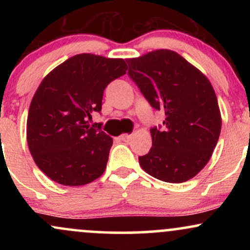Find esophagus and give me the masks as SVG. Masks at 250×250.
Listing matches in <instances>:
<instances>
[{
    "mask_svg": "<svg viewBox=\"0 0 250 250\" xmlns=\"http://www.w3.org/2000/svg\"><path fill=\"white\" fill-rule=\"evenodd\" d=\"M120 140H122L123 142H128L131 140V135H128V134H122L121 136H120Z\"/></svg>",
    "mask_w": 250,
    "mask_h": 250,
    "instance_id": "1",
    "label": "esophagus"
}]
</instances>
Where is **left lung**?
Segmentation results:
<instances>
[{"label": "left lung", "instance_id": "obj_1", "mask_svg": "<svg viewBox=\"0 0 250 250\" xmlns=\"http://www.w3.org/2000/svg\"><path fill=\"white\" fill-rule=\"evenodd\" d=\"M128 75L157 110L163 128H151L153 147L139 157L146 173L157 180H190L210 160L221 133V113L209 80L173 50L159 49L127 60Z\"/></svg>", "mask_w": 250, "mask_h": 250}]
</instances>
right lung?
<instances>
[{"mask_svg":"<svg viewBox=\"0 0 250 250\" xmlns=\"http://www.w3.org/2000/svg\"><path fill=\"white\" fill-rule=\"evenodd\" d=\"M127 68L123 59L79 54L42 80L28 113L27 141L49 179L75 187L104 173L113 139L101 123L90 125L87 120L101 111L105 87Z\"/></svg>","mask_w":250,"mask_h":250,"instance_id":"1","label":"right lung"}]
</instances>
